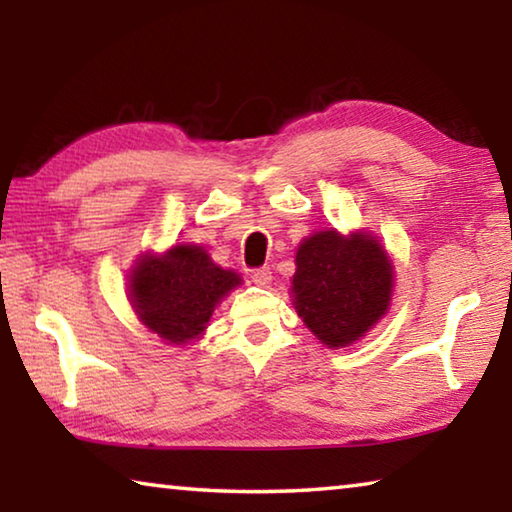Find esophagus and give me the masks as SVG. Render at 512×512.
Returning a JSON list of instances; mask_svg holds the SVG:
<instances>
[{"label":"esophagus","mask_w":512,"mask_h":512,"mask_svg":"<svg viewBox=\"0 0 512 512\" xmlns=\"http://www.w3.org/2000/svg\"><path fill=\"white\" fill-rule=\"evenodd\" d=\"M250 280H253L255 284H259V287H266V284H271V280H273V275H271V268H268V266L255 268V271L250 273Z\"/></svg>","instance_id":"esophagus-1"}]
</instances>
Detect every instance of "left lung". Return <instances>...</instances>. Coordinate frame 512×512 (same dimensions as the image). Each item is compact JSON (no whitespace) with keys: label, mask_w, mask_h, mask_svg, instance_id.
<instances>
[{"label":"left lung","mask_w":512,"mask_h":512,"mask_svg":"<svg viewBox=\"0 0 512 512\" xmlns=\"http://www.w3.org/2000/svg\"><path fill=\"white\" fill-rule=\"evenodd\" d=\"M296 266L293 305L327 348L359 341L386 314L393 266L370 235L318 232L300 244Z\"/></svg>","instance_id":"left-lung-1"}]
</instances>
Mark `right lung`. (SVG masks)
Listing matches in <instances>:
<instances>
[{"mask_svg":"<svg viewBox=\"0 0 512 512\" xmlns=\"http://www.w3.org/2000/svg\"><path fill=\"white\" fill-rule=\"evenodd\" d=\"M241 277L216 266L201 246H173L142 257L131 273V300L142 323L169 343L203 332L212 311Z\"/></svg>","mask_w":512,"mask_h":512,"instance_id":"right-lung-1","label":"right lung"}]
</instances>
